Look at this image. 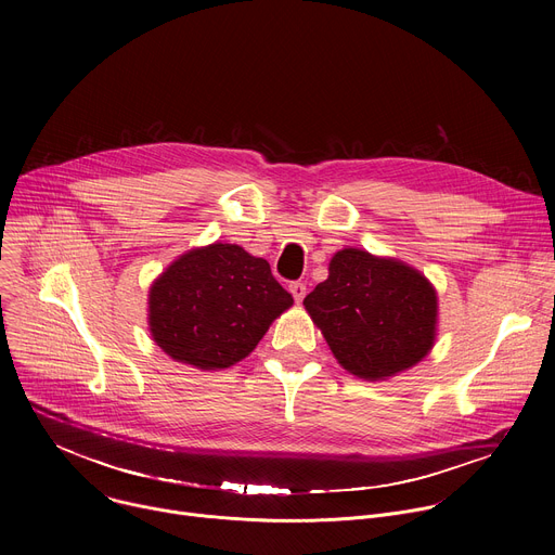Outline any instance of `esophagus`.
Masks as SVG:
<instances>
[{"mask_svg":"<svg viewBox=\"0 0 555 555\" xmlns=\"http://www.w3.org/2000/svg\"><path fill=\"white\" fill-rule=\"evenodd\" d=\"M289 292H292L294 300L300 302V300L305 298V294H307V285L300 283V281H292V283H289Z\"/></svg>","mask_w":555,"mask_h":555,"instance_id":"34e87169","label":"esophagus"}]
</instances>
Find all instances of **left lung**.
Segmentation results:
<instances>
[{
	"label": "left lung",
	"mask_w": 555,
	"mask_h": 555,
	"mask_svg": "<svg viewBox=\"0 0 555 555\" xmlns=\"http://www.w3.org/2000/svg\"><path fill=\"white\" fill-rule=\"evenodd\" d=\"M302 305L336 360L364 379L417 364L435 343L437 294L402 261L345 248Z\"/></svg>",
	"instance_id": "1"
}]
</instances>
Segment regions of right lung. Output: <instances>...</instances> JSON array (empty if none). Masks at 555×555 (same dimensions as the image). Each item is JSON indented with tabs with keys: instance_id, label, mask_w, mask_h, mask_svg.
Returning <instances> with one entry per match:
<instances>
[{
	"instance_id": "obj_1",
	"label": "right lung",
	"mask_w": 555,
	"mask_h": 555,
	"mask_svg": "<svg viewBox=\"0 0 555 555\" xmlns=\"http://www.w3.org/2000/svg\"><path fill=\"white\" fill-rule=\"evenodd\" d=\"M292 302L266 259L212 244L186 253L153 283L149 327L173 360L225 369L244 360Z\"/></svg>"
}]
</instances>
